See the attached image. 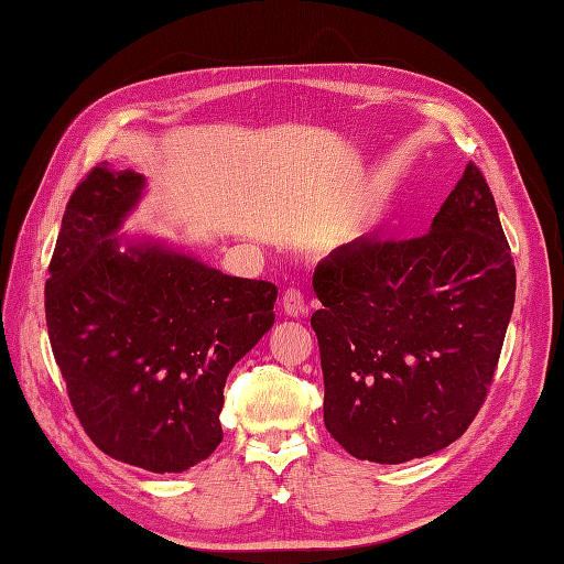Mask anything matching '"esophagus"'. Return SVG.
<instances>
[{
    "mask_svg": "<svg viewBox=\"0 0 564 564\" xmlns=\"http://www.w3.org/2000/svg\"><path fill=\"white\" fill-rule=\"evenodd\" d=\"M282 311L290 315V318H304V315H308L304 294H301L299 290H286L282 294Z\"/></svg>",
    "mask_w": 564,
    "mask_h": 564,
    "instance_id": "1",
    "label": "esophagus"
}]
</instances>
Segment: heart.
<instances>
[{
	"label": "heart",
	"mask_w": 564,
	"mask_h": 564,
	"mask_svg": "<svg viewBox=\"0 0 564 564\" xmlns=\"http://www.w3.org/2000/svg\"><path fill=\"white\" fill-rule=\"evenodd\" d=\"M366 235V225L364 219H349V223L339 229V239L341 241H359Z\"/></svg>",
	"instance_id": "b5f03b06"
}]
</instances>
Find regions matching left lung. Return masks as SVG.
<instances>
[{
  "mask_svg": "<svg viewBox=\"0 0 564 564\" xmlns=\"http://www.w3.org/2000/svg\"><path fill=\"white\" fill-rule=\"evenodd\" d=\"M517 272L474 162L416 239L361 237L313 272L323 416L351 457L402 464L455 443L486 402Z\"/></svg>",
  "mask_w": 564,
  "mask_h": 564,
  "instance_id": "8db88e82",
  "label": "left lung"
}]
</instances>
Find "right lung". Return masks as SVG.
Listing matches in <instances>:
<instances>
[{
	"label": "right lung",
	"mask_w": 564,
	"mask_h": 564,
	"mask_svg": "<svg viewBox=\"0 0 564 564\" xmlns=\"http://www.w3.org/2000/svg\"><path fill=\"white\" fill-rule=\"evenodd\" d=\"M145 178L98 164L66 203L45 315L76 416L105 455L182 474L223 443L225 382L274 323L278 286L115 237Z\"/></svg>",
	"instance_id": "right-lung-1"
}]
</instances>
